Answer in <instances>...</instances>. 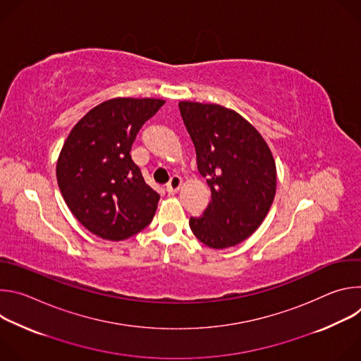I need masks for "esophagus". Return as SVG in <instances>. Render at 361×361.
<instances>
[{"mask_svg": "<svg viewBox=\"0 0 361 361\" xmlns=\"http://www.w3.org/2000/svg\"><path fill=\"white\" fill-rule=\"evenodd\" d=\"M181 184H183L181 177H180V176H173V177L170 178V181L167 183L166 190H167V192H169V194H174V192H177V191L180 190Z\"/></svg>", "mask_w": 361, "mask_h": 361, "instance_id": "1", "label": "esophagus"}]
</instances>
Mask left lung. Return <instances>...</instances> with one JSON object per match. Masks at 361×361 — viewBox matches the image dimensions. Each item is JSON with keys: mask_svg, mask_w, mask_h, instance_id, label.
<instances>
[{"mask_svg": "<svg viewBox=\"0 0 361 361\" xmlns=\"http://www.w3.org/2000/svg\"><path fill=\"white\" fill-rule=\"evenodd\" d=\"M178 107L197 169L212 190L209 207L190 219V228L210 248L237 245L260 227L273 204V154L262 134L230 109L194 101H180Z\"/></svg>", "mask_w": 361, "mask_h": 361, "instance_id": "obj_1", "label": "left lung"}]
</instances>
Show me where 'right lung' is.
Masks as SVG:
<instances>
[{
	"mask_svg": "<svg viewBox=\"0 0 361 361\" xmlns=\"http://www.w3.org/2000/svg\"><path fill=\"white\" fill-rule=\"evenodd\" d=\"M157 98H113L90 110L68 134L57 181L74 217L92 234L126 240L145 228L160 194L131 160L137 133L164 104Z\"/></svg>",
	"mask_w": 361,
	"mask_h": 361,
	"instance_id": "add662e5",
	"label": "right lung"
}]
</instances>
